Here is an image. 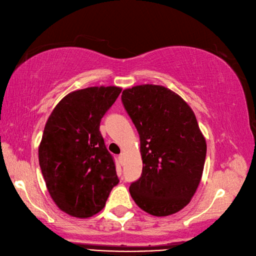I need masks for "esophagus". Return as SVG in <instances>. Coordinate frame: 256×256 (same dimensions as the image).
Here are the masks:
<instances>
[{
	"mask_svg": "<svg viewBox=\"0 0 256 256\" xmlns=\"http://www.w3.org/2000/svg\"><path fill=\"white\" fill-rule=\"evenodd\" d=\"M124 158H125V154H124L122 152L120 154V156H118V159H120V162H122L124 161Z\"/></svg>",
	"mask_w": 256,
	"mask_h": 256,
	"instance_id": "obj_1",
	"label": "esophagus"
}]
</instances>
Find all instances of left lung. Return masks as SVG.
<instances>
[{"instance_id": "1", "label": "left lung", "mask_w": 256, "mask_h": 256, "mask_svg": "<svg viewBox=\"0 0 256 256\" xmlns=\"http://www.w3.org/2000/svg\"><path fill=\"white\" fill-rule=\"evenodd\" d=\"M122 102L140 136L142 175L130 196L147 214L166 216L187 206L198 187L206 141L194 112L162 85H136L122 92Z\"/></svg>"}]
</instances>
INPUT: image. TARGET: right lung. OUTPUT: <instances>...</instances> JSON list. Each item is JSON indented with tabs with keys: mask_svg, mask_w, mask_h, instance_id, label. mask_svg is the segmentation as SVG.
I'll return each instance as SVG.
<instances>
[{
	"mask_svg": "<svg viewBox=\"0 0 256 256\" xmlns=\"http://www.w3.org/2000/svg\"><path fill=\"white\" fill-rule=\"evenodd\" d=\"M120 92L92 86L69 92L46 122L38 148L44 180L54 203L76 218L98 214L120 182L99 126Z\"/></svg>",
	"mask_w": 256,
	"mask_h": 256,
	"instance_id": "right-lung-1",
	"label": "right lung"
}]
</instances>
